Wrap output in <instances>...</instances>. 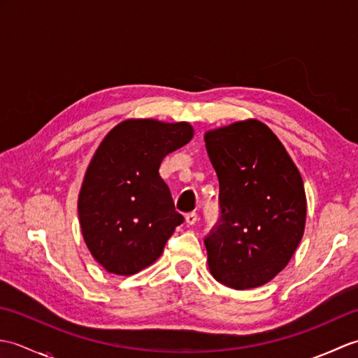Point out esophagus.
<instances>
[{"instance_id":"esophagus-1","label":"esophagus","mask_w":358,"mask_h":358,"mask_svg":"<svg viewBox=\"0 0 358 358\" xmlns=\"http://www.w3.org/2000/svg\"><path fill=\"white\" fill-rule=\"evenodd\" d=\"M196 220H199V215H196V212H189V214H186V223L187 224H195Z\"/></svg>"}]
</instances>
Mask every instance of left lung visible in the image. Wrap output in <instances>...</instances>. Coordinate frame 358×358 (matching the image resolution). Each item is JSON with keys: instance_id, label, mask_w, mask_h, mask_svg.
I'll list each match as a JSON object with an SVG mask.
<instances>
[{"instance_id": "8db88e82", "label": "left lung", "mask_w": 358, "mask_h": 358, "mask_svg": "<svg viewBox=\"0 0 358 358\" xmlns=\"http://www.w3.org/2000/svg\"><path fill=\"white\" fill-rule=\"evenodd\" d=\"M220 183V218L204 238L212 275L232 289L263 286L301 241L306 194L285 146L258 120L204 135Z\"/></svg>"}]
</instances>
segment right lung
Wrapping results in <instances>:
<instances>
[{"instance_id":"add662e5","label":"right lung","mask_w":358,"mask_h":358,"mask_svg":"<svg viewBox=\"0 0 358 358\" xmlns=\"http://www.w3.org/2000/svg\"><path fill=\"white\" fill-rule=\"evenodd\" d=\"M192 136L187 123L126 120L98 146L80 191L78 215L90 254L108 272L132 275L148 268L185 222L158 169Z\"/></svg>"}]
</instances>
